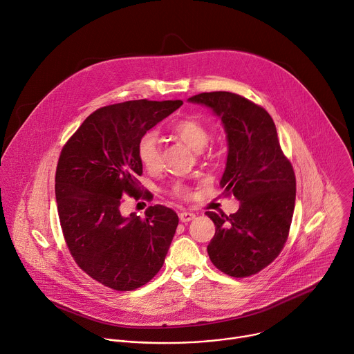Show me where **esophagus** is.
<instances>
[{
    "label": "esophagus",
    "instance_id": "obj_1",
    "mask_svg": "<svg viewBox=\"0 0 354 354\" xmlns=\"http://www.w3.org/2000/svg\"><path fill=\"white\" fill-rule=\"evenodd\" d=\"M194 218H196V214H193V212H188V211L180 212V221L181 223H189Z\"/></svg>",
    "mask_w": 354,
    "mask_h": 354
}]
</instances>
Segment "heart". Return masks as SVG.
Returning a JSON list of instances; mask_svg holds the SVG:
<instances>
[{
	"label": "heart",
	"instance_id": "1",
	"mask_svg": "<svg viewBox=\"0 0 354 354\" xmlns=\"http://www.w3.org/2000/svg\"><path fill=\"white\" fill-rule=\"evenodd\" d=\"M171 133L194 151H201L209 142L208 127L196 118H184L171 126ZM138 156L147 171H157L161 166L160 145L153 133H146L139 140ZM176 196L187 194L183 185L174 187Z\"/></svg>",
	"mask_w": 354,
	"mask_h": 354
}]
</instances>
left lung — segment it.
Masks as SVG:
<instances>
[{"instance_id":"1","label":"left lung","mask_w":354,"mask_h":354,"mask_svg":"<svg viewBox=\"0 0 354 354\" xmlns=\"http://www.w3.org/2000/svg\"><path fill=\"white\" fill-rule=\"evenodd\" d=\"M188 102L207 106L221 119L228 156L220 184L239 201L230 216L205 212L215 224L209 259L230 277L255 275L288 239L296 198L293 167L263 107L231 92L200 93Z\"/></svg>"}]
</instances>
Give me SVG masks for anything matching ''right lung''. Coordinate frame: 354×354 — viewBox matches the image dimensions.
Here are the masks:
<instances>
[{"label": "right lung", "instance_id": "add662e5", "mask_svg": "<svg viewBox=\"0 0 354 354\" xmlns=\"http://www.w3.org/2000/svg\"><path fill=\"white\" fill-rule=\"evenodd\" d=\"M181 104L142 99L100 107L61 151L55 196L68 250L80 269L107 288L138 289L165 263L177 214L157 204L142 218L123 215L122 204L140 192L139 140Z\"/></svg>", "mask_w": 354, "mask_h": 354}]
</instances>
